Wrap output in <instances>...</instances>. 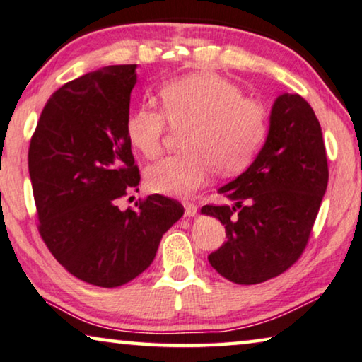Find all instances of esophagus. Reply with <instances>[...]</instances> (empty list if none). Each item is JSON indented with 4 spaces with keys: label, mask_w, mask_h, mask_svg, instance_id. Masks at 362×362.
Returning a JSON list of instances; mask_svg holds the SVG:
<instances>
[{
    "label": "esophagus",
    "mask_w": 362,
    "mask_h": 362,
    "mask_svg": "<svg viewBox=\"0 0 362 362\" xmlns=\"http://www.w3.org/2000/svg\"><path fill=\"white\" fill-rule=\"evenodd\" d=\"M183 208H185V216L188 218H192V216H195L198 211V206L195 203H190V202H183Z\"/></svg>",
    "instance_id": "34e87169"
}]
</instances>
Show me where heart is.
Segmentation results:
<instances>
[{"mask_svg": "<svg viewBox=\"0 0 362 362\" xmlns=\"http://www.w3.org/2000/svg\"><path fill=\"white\" fill-rule=\"evenodd\" d=\"M163 112L141 105L127 118V136L143 158H159L168 122L188 127L182 148L187 153L151 165V192L188 197L211 175H235L245 169L267 134V109L244 97L233 81L213 73H195L164 84L159 90Z\"/></svg>", "mask_w": 362, "mask_h": 362, "instance_id": "obj_1", "label": "heart"}]
</instances>
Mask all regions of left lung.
<instances>
[{
  "instance_id": "8db88e82",
  "label": "left lung",
  "mask_w": 362,
  "mask_h": 362,
  "mask_svg": "<svg viewBox=\"0 0 362 362\" xmlns=\"http://www.w3.org/2000/svg\"><path fill=\"white\" fill-rule=\"evenodd\" d=\"M328 183L322 128L299 94L274 100L265 146L244 174L219 188L234 206L204 204L228 240L208 260L221 276L258 284L291 268L304 252Z\"/></svg>"
}]
</instances>
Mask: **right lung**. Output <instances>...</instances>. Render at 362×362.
Instances as JSON below:
<instances>
[{"label":"right lung","instance_id":"obj_1","mask_svg":"<svg viewBox=\"0 0 362 362\" xmlns=\"http://www.w3.org/2000/svg\"><path fill=\"white\" fill-rule=\"evenodd\" d=\"M136 64H113L69 81L48 99L30 138L29 174L39 233L81 281L117 288L153 263L163 235L183 214L164 195L117 202L141 175L127 136Z\"/></svg>","mask_w":362,"mask_h":362}]
</instances>
